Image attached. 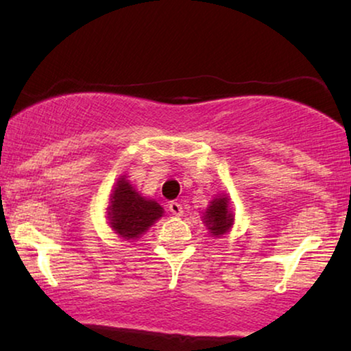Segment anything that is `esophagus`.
Returning a JSON list of instances; mask_svg holds the SVG:
<instances>
[{"instance_id": "1", "label": "esophagus", "mask_w": 351, "mask_h": 351, "mask_svg": "<svg viewBox=\"0 0 351 351\" xmlns=\"http://www.w3.org/2000/svg\"><path fill=\"white\" fill-rule=\"evenodd\" d=\"M169 210L172 213V215H177V217H180V215L184 214V208H182V204L179 203V201H171Z\"/></svg>"}]
</instances>
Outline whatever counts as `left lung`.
Segmentation results:
<instances>
[{"instance_id": "1", "label": "left lung", "mask_w": 351, "mask_h": 351, "mask_svg": "<svg viewBox=\"0 0 351 351\" xmlns=\"http://www.w3.org/2000/svg\"><path fill=\"white\" fill-rule=\"evenodd\" d=\"M206 225H208L210 233L219 237V234H223L227 230L232 227L233 215L228 210V199L225 196H220V198H215L210 206L206 210Z\"/></svg>"}]
</instances>
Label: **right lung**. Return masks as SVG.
I'll use <instances>...</instances> for the list:
<instances>
[{
  "label": "right lung",
  "instance_id": "add662e5",
  "mask_svg": "<svg viewBox=\"0 0 351 351\" xmlns=\"http://www.w3.org/2000/svg\"><path fill=\"white\" fill-rule=\"evenodd\" d=\"M162 215V208L156 201L145 199L121 177L110 201L108 219L119 237L134 239L142 234Z\"/></svg>",
  "mask_w": 351,
  "mask_h": 351
}]
</instances>
